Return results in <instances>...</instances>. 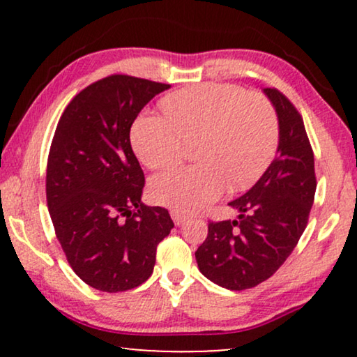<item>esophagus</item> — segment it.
<instances>
[{
	"label": "esophagus",
	"mask_w": 357,
	"mask_h": 357,
	"mask_svg": "<svg viewBox=\"0 0 357 357\" xmlns=\"http://www.w3.org/2000/svg\"><path fill=\"white\" fill-rule=\"evenodd\" d=\"M170 216H172L175 226H180V224H183L188 218V216H185L183 213H178V211H172V213H170Z\"/></svg>",
	"instance_id": "34e87169"
}]
</instances>
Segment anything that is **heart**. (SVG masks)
Returning <instances> with one entry per match:
<instances>
[{
    "mask_svg": "<svg viewBox=\"0 0 357 357\" xmlns=\"http://www.w3.org/2000/svg\"><path fill=\"white\" fill-rule=\"evenodd\" d=\"M169 119L143 114L131 128V144L149 169L180 162L187 144L197 146L199 165L159 174L151 197L175 211L195 213L232 187L252 185L270 165L278 144V121L260 96L231 84L188 87L164 100Z\"/></svg>",
    "mask_w": 357,
    "mask_h": 357,
    "instance_id": "heart-1",
    "label": "heart"
}]
</instances>
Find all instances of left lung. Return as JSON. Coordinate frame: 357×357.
Masks as SVG:
<instances>
[{
  "label": "left lung",
  "instance_id": "8db88e82",
  "mask_svg": "<svg viewBox=\"0 0 357 357\" xmlns=\"http://www.w3.org/2000/svg\"><path fill=\"white\" fill-rule=\"evenodd\" d=\"M280 125L278 154L260 180L229 206L238 219L208 224L195 252L199 271L231 291L250 289L275 275L304 232L314 204V151L304 120L275 87L263 89Z\"/></svg>",
  "mask_w": 357,
  "mask_h": 357
}]
</instances>
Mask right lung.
<instances>
[{
  "label": "right lung",
  "mask_w": 357,
  "mask_h": 357,
  "mask_svg": "<svg viewBox=\"0 0 357 357\" xmlns=\"http://www.w3.org/2000/svg\"><path fill=\"white\" fill-rule=\"evenodd\" d=\"M170 84L126 75L92 82L63 112L47 162V204L73 271L104 292L133 289L153 275L174 221L141 203L143 169L130 143L143 107Z\"/></svg>",
  "instance_id": "obj_1"
}]
</instances>
